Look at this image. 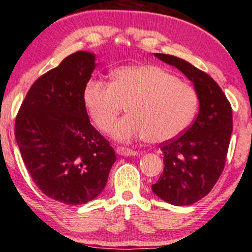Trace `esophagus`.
<instances>
[{"mask_svg":"<svg viewBox=\"0 0 252 252\" xmlns=\"http://www.w3.org/2000/svg\"><path fill=\"white\" fill-rule=\"evenodd\" d=\"M115 152H117L119 156H125V157L138 155L137 151L131 150V149H128V147H124V146H118L117 149H115Z\"/></svg>","mask_w":252,"mask_h":252,"instance_id":"esophagus-1","label":"esophagus"}]
</instances>
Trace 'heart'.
<instances>
[{"instance_id":"b5f03b06","label":"heart","mask_w":252,"mask_h":252,"mask_svg":"<svg viewBox=\"0 0 252 252\" xmlns=\"http://www.w3.org/2000/svg\"><path fill=\"white\" fill-rule=\"evenodd\" d=\"M82 97L92 121L102 132L111 128L126 106L128 114L111 129L121 141L172 140L190 126L198 108L191 85L153 64L118 68L112 73L111 84L91 80Z\"/></svg>"}]
</instances>
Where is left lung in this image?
<instances>
[{
    "label": "left lung",
    "instance_id": "obj_1",
    "mask_svg": "<svg viewBox=\"0 0 252 252\" xmlns=\"http://www.w3.org/2000/svg\"><path fill=\"white\" fill-rule=\"evenodd\" d=\"M155 55L193 82L199 112L182 135L160 145L164 172L152 191L173 205H191L212 190L223 172L232 133V108L221 88L205 72L177 56Z\"/></svg>",
    "mask_w": 252,
    "mask_h": 252
}]
</instances>
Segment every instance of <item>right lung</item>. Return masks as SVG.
<instances>
[{"label":"right lung","instance_id":"obj_1","mask_svg":"<svg viewBox=\"0 0 252 252\" xmlns=\"http://www.w3.org/2000/svg\"><path fill=\"white\" fill-rule=\"evenodd\" d=\"M94 68L91 53L67 56L32 84L15 120L32 179L46 196L67 205L99 196L117 160L109 141L91 125L82 97Z\"/></svg>","mask_w":252,"mask_h":252}]
</instances>
